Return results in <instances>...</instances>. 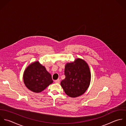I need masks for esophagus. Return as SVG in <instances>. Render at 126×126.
Segmentation results:
<instances>
[{
    "mask_svg": "<svg viewBox=\"0 0 126 126\" xmlns=\"http://www.w3.org/2000/svg\"><path fill=\"white\" fill-rule=\"evenodd\" d=\"M54 81H55V82L56 83H60V80H59V79H57V80H55Z\"/></svg>",
    "mask_w": 126,
    "mask_h": 126,
    "instance_id": "obj_1",
    "label": "esophagus"
}]
</instances>
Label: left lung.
I'll use <instances>...</instances> for the list:
<instances>
[{"instance_id": "left-lung-1", "label": "left lung", "mask_w": 126, "mask_h": 126, "mask_svg": "<svg viewBox=\"0 0 126 126\" xmlns=\"http://www.w3.org/2000/svg\"><path fill=\"white\" fill-rule=\"evenodd\" d=\"M64 73L65 79L60 84L66 95L71 98L83 95L91 81L90 68L86 62L78 58L74 62L67 63Z\"/></svg>"}]
</instances>
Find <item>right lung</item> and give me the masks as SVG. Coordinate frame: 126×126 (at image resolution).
<instances>
[{
    "mask_svg": "<svg viewBox=\"0 0 126 126\" xmlns=\"http://www.w3.org/2000/svg\"><path fill=\"white\" fill-rule=\"evenodd\" d=\"M23 79L25 86L34 93H40L53 82L51 75L38 61L31 63L24 70Z\"/></svg>",
    "mask_w": 126,
    "mask_h": 126,
    "instance_id": "1",
    "label": "right lung"
}]
</instances>
